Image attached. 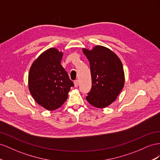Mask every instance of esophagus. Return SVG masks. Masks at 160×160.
I'll list each match as a JSON object with an SVG mask.
<instances>
[{
  "label": "esophagus",
  "mask_w": 160,
  "mask_h": 160,
  "mask_svg": "<svg viewBox=\"0 0 160 160\" xmlns=\"http://www.w3.org/2000/svg\"><path fill=\"white\" fill-rule=\"evenodd\" d=\"M74 86L76 88H77L78 86V84H79V82H78V80H75L74 81Z\"/></svg>",
  "instance_id": "obj_1"
}]
</instances>
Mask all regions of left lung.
Here are the masks:
<instances>
[{
  "label": "left lung",
  "instance_id": "obj_1",
  "mask_svg": "<svg viewBox=\"0 0 160 160\" xmlns=\"http://www.w3.org/2000/svg\"><path fill=\"white\" fill-rule=\"evenodd\" d=\"M82 51L90 62L92 78V88L86 99L94 107L105 108L117 99L125 85L122 62L115 53L102 45Z\"/></svg>",
  "mask_w": 160,
  "mask_h": 160
}]
</instances>
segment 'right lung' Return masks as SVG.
I'll list each match as a JSON object with an SVG mask.
<instances>
[{
  "label": "right lung",
  "mask_w": 160,
  "mask_h": 160,
  "mask_svg": "<svg viewBox=\"0 0 160 160\" xmlns=\"http://www.w3.org/2000/svg\"><path fill=\"white\" fill-rule=\"evenodd\" d=\"M63 53L56 48L43 52L30 68L29 90L35 102L48 111L65 102L74 83L61 65Z\"/></svg>",
  "instance_id": "add662e5"
}]
</instances>
